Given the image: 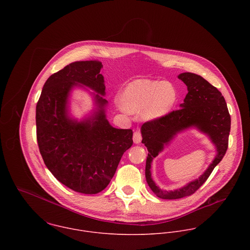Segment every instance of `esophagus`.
I'll list each match as a JSON object with an SVG mask.
<instances>
[{"instance_id": "34e87169", "label": "esophagus", "mask_w": 250, "mask_h": 250, "mask_svg": "<svg viewBox=\"0 0 250 250\" xmlns=\"http://www.w3.org/2000/svg\"><path fill=\"white\" fill-rule=\"evenodd\" d=\"M142 139H143V136H142L141 131H140V130H137V131L134 133V136H133L134 143H141V142H142Z\"/></svg>"}]
</instances>
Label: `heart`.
I'll return each mask as SVG.
<instances>
[{
  "instance_id": "1",
  "label": "heart",
  "mask_w": 250,
  "mask_h": 250,
  "mask_svg": "<svg viewBox=\"0 0 250 250\" xmlns=\"http://www.w3.org/2000/svg\"><path fill=\"white\" fill-rule=\"evenodd\" d=\"M176 100L174 88L160 81L140 79L130 83L121 96V104L128 112L154 119L166 114Z\"/></svg>"
}]
</instances>
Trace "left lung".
<instances>
[{
  "instance_id": "1",
  "label": "left lung",
  "mask_w": 250,
  "mask_h": 250,
  "mask_svg": "<svg viewBox=\"0 0 250 250\" xmlns=\"http://www.w3.org/2000/svg\"><path fill=\"white\" fill-rule=\"evenodd\" d=\"M188 86V94L180 108L158 118L143 123V142L148 150L145 177L152 191L163 199H178L193 194L209 178L215 166L224 157L228 148L231 117L221 92L199 75L186 72L178 76ZM190 125H196L208 133L215 143L218 154L209 168L199 179L186 187L167 192L160 190L150 178V162L163 144L168 142L178 131Z\"/></svg>"
}]
</instances>
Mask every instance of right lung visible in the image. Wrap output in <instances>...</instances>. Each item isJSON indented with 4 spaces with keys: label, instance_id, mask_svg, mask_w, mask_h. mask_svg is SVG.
<instances>
[{
    "label": "right lung",
    "instance_id": "add662e5",
    "mask_svg": "<svg viewBox=\"0 0 250 250\" xmlns=\"http://www.w3.org/2000/svg\"><path fill=\"white\" fill-rule=\"evenodd\" d=\"M102 68L95 60L69 63L48 78L36 104V140L46 167L64 186L85 194L107 187L133 144L131 129L110 126L104 110L107 101L98 94L99 110L92 118H68L66 99L75 83L105 94Z\"/></svg>",
    "mask_w": 250,
    "mask_h": 250
}]
</instances>
